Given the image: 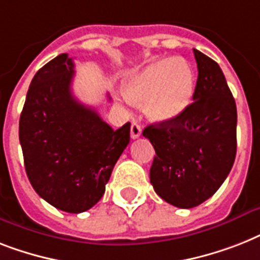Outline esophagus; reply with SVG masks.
<instances>
[{"label": "esophagus", "instance_id": "esophagus-1", "mask_svg": "<svg viewBox=\"0 0 260 260\" xmlns=\"http://www.w3.org/2000/svg\"><path fill=\"white\" fill-rule=\"evenodd\" d=\"M140 135H141V126L137 123L131 124V137H132V139H137V137H140Z\"/></svg>", "mask_w": 260, "mask_h": 260}]
</instances>
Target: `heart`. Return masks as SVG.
I'll return each mask as SVG.
<instances>
[{
	"label": "heart",
	"instance_id": "obj_1",
	"mask_svg": "<svg viewBox=\"0 0 260 260\" xmlns=\"http://www.w3.org/2000/svg\"><path fill=\"white\" fill-rule=\"evenodd\" d=\"M124 93L134 104L145 103V113L151 120L170 121L191 104L195 73L184 58H157L131 76Z\"/></svg>",
	"mask_w": 260,
	"mask_h": 260
}]
</instances>
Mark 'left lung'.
Here are the masks:
<instances>
[{
	"instance_id": "obj_1",
	"label": "left lung",
	"mask_w": 260,
	"mask_h": 260,
	"mask_svg": "<svg viewBox=\"0 0 260 260\" xmlns=\"http://www.w3.org/2000/svg\"><path fill=\"white\" fill-rule=\"evenodd\" d=\"M198 64L193 103L170 121L143 131L155 148L149 179L167 203L192 208L218 191L236 155V104L220 67L193 49Z\"/></svg>"
}]
</instances>
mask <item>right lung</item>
I'll list each match as a JSON object with an SVG mask.
<instances>
[{
    "label": "right lung",
    "mask_w": 260,
    "mask_h": 260,
    "mask_svg": "<svg viewBox=\"0 0 260 260\" xmlns=\"http://www.w3.org/2000/svg\"><path fill=\"white\" fill-rule=\"evenodd\" d=\"M75 64L57 56L35 75L20 117V143L31 187L61 211L80 214L103 198L129 143L131 124L113 131L72 93Z\"/></svg>",
    "instance_id": "1"
}]
</instances>
